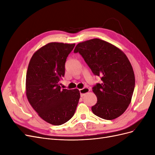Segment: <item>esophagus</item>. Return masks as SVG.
<instances>
[{
  "label": "esophagus",
  "instance_id": "34e87169",
  "mask_svg": "<svg viewBox=\"0 0 155 155\" xmlns=\"http://www.w3.org/2000/svg\"><path fill=\"white\" fill-rule=\"evenodd\" d=\"M89 88H82V89H79V92H80V94H81V96L83 97L84 95L85 94L88 93L89 92Z\"/></svg>",
  "mask_w": 155,
  "mask_h": 155
}]
</instances>
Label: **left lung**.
Masks as SVG:
<instances>
[{
    "mask_svg": "<svg viewBox=\"0 0 155 155\" xmlns=\"http://www.w3.org/2000/svg\"><path fill=\"white\" fill-rule=\"evenodd\" d=\"M74 51L80 54L93 74L101 77L102 83L92 88L97 97L93 113L107 120L120 116L130 104L135 85L133 69L126 55L97 38L78 43Z\"/></svg>",
    "mask_w": 155,
    "mask_h": 155,
    "instance_id": "8db88e82",
    "label": "left lung"
}]
</instances>
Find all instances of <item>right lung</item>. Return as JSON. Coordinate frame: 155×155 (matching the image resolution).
Wrapping results in <instances>:
<instances>
[{
    "mask_svg": "<svg viewBox=\"0 0 155 155\" xmlns=\"http://www.w3.org/2000/svg\"><path fill=\"white\" fill-rule=\"evenodd\" d=\"M74 46L55 42L46 44L32 55L28 67L27 99L42 119L54 125L72 118L80 98L78 89H61L59 86L65 62Z\"/></svg>",
    "mask_w": 155,
    "mask_h": 155,
    "instance_id": "obj_1",
    "label": "right lung"
}]
</instances>
